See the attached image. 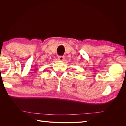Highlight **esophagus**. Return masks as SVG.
I'll return each instance as SVG.
<instances>
[{"label": "esophagus", "instance_id": "esophagus-1", "mask_svg": "<svg viewBox=\"0 0 126 126\" xmlns=\"http://www.w3.org/2000/svg\"><path fill=\"white\" fill-rule=\"evenodd\" d=\"M58 59L60 61H63L64 59V56H58Z\"/></svg>", "mask_w": 126, "mask_h": 126}]
</instances>
